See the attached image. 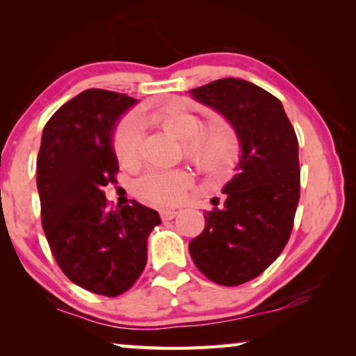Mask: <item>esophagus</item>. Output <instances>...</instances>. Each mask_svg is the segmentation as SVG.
I'll return each mask as SVG.
<instances>
[{"mask_svg":"<svg viewBox=\"0 0 356 356\" xmlns=\"http://www.w3.org/2000/svg\"><path fill=\"white\" fill-rule=\"evenodd\" d=\"M177 213H179L177 210H161L160 216H161V220H163V221H170L172 218H176Z\"/></svg>","mask_w":356,"mask_h":356,"instance_id":"34e87169","label":"esophagus"}]
</instances>
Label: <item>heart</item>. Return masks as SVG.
<instances>
[{
    "label": "heart",
    "mask_w": 356,
    "mask_h": 356,
    "mask_svg": "<svg viewBox=\"0 0 356 356\" xmlns=\"http://www.w3.org/2000/svg\"><path fill=\"white\" fill-rule=\"evenodd\" d=\"M147 122L182 141L184 156L197 170L212 177L231 174L240 154L237 130L225 118L202 122L196 113L186 110L179 102H170L146 116ZM141 124L136 118L125 119L114 135L113 150L120 165L134 166L140 159ZM191 185L186 170L152 171L131 184V193L144 204L159 209L172 207L182 201Z\"/></svg>",
    "instance_id": "heart-1"
}]
</instances>
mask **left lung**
I'll list each match as a JSON object with an SVG mask.
<instances>
[{"label":"left lung","instance_id":"8db88e82","mask_svg":"<svg viewBox=\"0 0 356 356\" xmlns=\"http://www.w3.org/2000/svg\"><path fill=\"white\" fill-rule=\"evenodd\" d=\"M237 130L242 159L222 193L225 207L204 212L190 256L220 286H240L272 265L291 237L300 201L298 140L280 99L238 78L190 91ZM215 206V204H213Z\"/></svg>","mask_w":356,"mask_h":356}]
</instances>
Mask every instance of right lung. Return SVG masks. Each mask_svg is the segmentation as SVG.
<instances>
[{
    "mask_svg": "<svg viewBox=\"0 0 356 356\" xmlns=\"http://www.w3.org/2000/svg\"><path fill=\"white\" fill-rule=\"evenodd\" d=\"M136 100L86 89L48 119L38 155L40 218L59 268L86 291L118 297L140 278L147 237L161 220L143 204L113 209L104 186L116 184L111 147L116 119Z\"/></svg>",
    "mask_w": 356,
    "mask_h": 356,
    "instance_id": "obj_1",
    "label": "right lung"
}]
</instances>
